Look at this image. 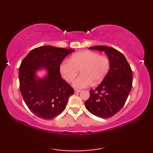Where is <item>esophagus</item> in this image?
I'll list each match as a JSON object with an SVG mask.
<instances>
[{"label": "esophagus", "mask_w": 153, "mask_h": 153, "mask_svg": "<svg viewBox=\"0 0 153 153\" xmlns=\"http://www.w3.org/2000/svg\"><path fill=\"white\" fill-rule=\"evenodd\" d=\"M82 91L81 90H79V89H75L74 90V93H80Z\"/></svg>", "instance_id": "esophagus-1"}]
</instances>
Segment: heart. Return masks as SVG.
I'll use <instances>...</instances> for the list:
<instances>
[{
  "instance_id": "1",
  "label": "heart",
  "mask_w": 153,
  "mask_h": 153,
  "mask_svg": "<svg viewBox=\"0 0 153 153\" xmlns=\"http://www.w3.org/2000/svg\"><path fill=\"white\" fill-rule=\"evenodd\" d=\"M110 68V60L105 56L92 51H82L73 54L70 60H64L60 66L63 78L71 82L81 71L80 76L74 81L73 87L82 89L93 82L97 84L105 78Z\"/></svg>"
}]
</instances>
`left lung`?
I'll return each mask as SVG.
<instances>
[{"label": "left lung", "instance_id": "left-lung-1", "mask_svg": "<svg viewBox=\"0 0 153 153\" xmlns=\"http://www.w3.org/2000/svg\"><path fill=\"white\" fill-rule=\"evenodd\" d=\"M89 48L105 52L110 60V68L100 85L89 91L85 106L93 115L110 118L120 111L128 99L132 87V71L123 54L115 48L106 46Z\"/></svg>", "mask_w": 153, "mask_h": 153}]
</instances>
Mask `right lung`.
Listing matches in <instances>:
<instances>
[{
  "label": "right lung",
  "mask_w": 153,
  "mask_h": 153,
  "mask_svg": "<svg viewBox=\"0 0 153 153\" xmlns=\"http://www.w3.org/2000/svg\"><path fill=\"white\" fill-rule=\"evenodd\" d=\"M74 51L39 47L31 51L22 62L19 69L21 94L29 109L42 119L51 120L59 115L74 93L60 73L62 62Z\"/></svg>",
  "instance_id": "1"
}]
</instances>
